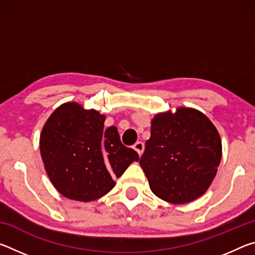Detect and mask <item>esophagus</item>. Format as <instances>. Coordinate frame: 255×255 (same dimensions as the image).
I'll list each match as a JSON object with an SVG mask.
<instances>
[{"instance_id":"1","label":"esophagus","mask_w":255,"mask_h":255,"mask_svg":"<svg viewBox=\"0 0 255 255\" xmlns=\"http://www.w3.org/2000/svg\"><path fill=\"white\" fill-rule=\"evenodd\" d=\"M144 148H145V145L143 141H137V143H135V145H133V149H135L139 155L143 154Z\"/></svg>"}]
</instances>
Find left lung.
I'll return each instance as SVG.
<instances>
[{
	"label": "left lung",
	"mask_w": 255,
	"mask_h": 255,
	"mask_svg": "<svg viewBox=\"0 0 255 255\" xmlns=\"http://www.w3.org/2000/svg\"><path fill=\"white\" fill-rule=\"evenodd\" d=\"M222 140L200 111L179 108L158 114L139 164L150 190L172 204H187L204 195L217 173Z\"/></svg>",
	"instance_id": "8db88e82"
}]
</instances>
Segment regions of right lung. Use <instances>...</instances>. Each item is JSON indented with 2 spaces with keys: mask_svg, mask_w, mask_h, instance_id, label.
I'll return each instance as SVG.
<instances>
[{
  "mask_svg": "<svg viewBox=\"0 0 255 255\" xmlns=\"http://www.w3.org/2000/svg\"><path fill=\"white\" fill-rule=\"evenodd\" d=\"M106 117L75 102L57 108L40 135V154L51 183L68 199L92 201L115 187L138 153L120 140Z\"/></svg>",
  "mask_w": 255,
  "mask_h": 255,
  "instance_id": "right-lung-1",
  "label": "right lung"
}]
</instances>
